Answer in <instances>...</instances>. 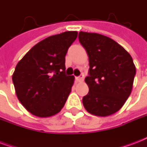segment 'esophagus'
I'll list each match as a JSON object with an SVG mask.
<instances>
[{"instance_id": "obj_1", "label": "esophagus", "mask_w": 147, "mask_h": 147, "mask_svg": "<svg viewBox=\"0 0 147 147\" xmlns=\"http://www.w3.org/2000/svg\"><path fill=\"white\" fill-rule=\"evenodd\" d=\"M76 82H83V80H84V76H83L82 75H81V76H78V77H76Z\"/></svg>"}]
</instances>
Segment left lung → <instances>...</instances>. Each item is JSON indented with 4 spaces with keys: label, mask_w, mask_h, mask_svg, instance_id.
<instances>
[{
    "label": "left lung",
    "mask_w": 147,
    "mask_h": 147,
    "mask_svg": "<svg viewBox=\"0 0 147 147\" xmlns=\"http://www.w3.org/2000/svg\"><path fill=\"white\" fill-rule=\"evenodd\" d=\"M78 40L90 66L85 79L89 92L83 97V105L96 116L114 114L131 93L136 75L132 57L114 40L98 33L79 32Z\"/></svg>",
    "instance_id": "obj_1"
}]
</instances>
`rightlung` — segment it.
Segmentation results:
<instances>
[{
	"mask_svg": "<svg viewBox=\"0 0 147 147\" xmlns=\"http://www.w3.org/2000/svg\"><path fill=\"white\" fill-rule=\"evenodd\" d=\"M77 36L67 31L46 38L17 63L12 76L16 94L33 115L53 116L64 107L74 83V76L65 75V57Z\"/></svg>",
	"mask_w": 147,
	"mask_h": 147,
	"instance_id": "right-lung-1",
	"label": "right lung"
}]
</instances>
